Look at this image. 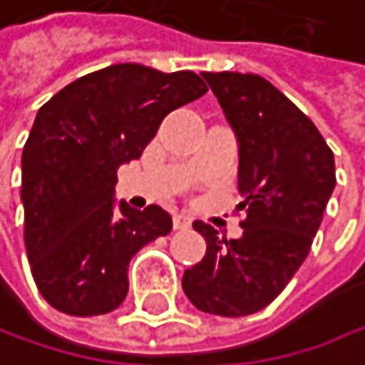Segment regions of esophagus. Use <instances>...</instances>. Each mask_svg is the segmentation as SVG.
I'll return each instance as SVG.
<instances>
[{"label":"esophagus","mask_w":365,"mask_h":365,"mask_svg":"<svg viewBox=\"0 0 365 365\" xmlns=\"http://www.w3.org/2000/svg\"><path fill=\"white\" fill-rule=\"evenodd\" d=\"M173 227H175L177 231H186V229L192 227V220H190V216H186V214H175V216H173Z\"/></svg>","instance_id":"esophagus-1"}]
</instances>
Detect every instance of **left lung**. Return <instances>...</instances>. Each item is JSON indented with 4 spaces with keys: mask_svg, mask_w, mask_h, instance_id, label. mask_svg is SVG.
<instances>
[{
    "mask_svg": "<svg viewBox=\"0 0 365 365\" xmlns=\"http://www.w3.org/2000/svg\"><path fill=\"white\" fill-rule=\"evenodd\" d=\"M240 143V240L212 225L192 227L207 242L184 272L186 297L203 312L246 317L269 306L306 261L336 186L334 151L280 89L259 74L203 72Z\"/></svg>",
    "mask_w": 365,
    "mask_h": 365,
    "instance_id": "left-lung-1",
    "label": "left lung"
}]
</instances>
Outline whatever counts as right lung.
<instances>
[{
	"instance_id": "obj_1",
	"label": "right lung",
	"mask_w": 365,
	"mask_h": 365,
	"mask_svg": "<svg viewBox=\"0 0 365 365\" xmlns=\"http://www.w3.org/2000/svg\"><path fill=\"white\" fill-rule=\"evenodd\" d=\"M205 91L190 70L115 63L40 106L23 147L21 201L31 276L55 310L98 317L125 299L130 259L173 220L158 205L117 207V168L140 158L170 110Z\"/></svg>"
}]
</instances>
